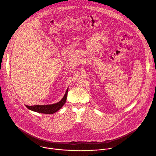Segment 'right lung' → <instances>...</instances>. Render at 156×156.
I'll return each instance as SVG.
<instances>
[{"instance_id": "1", "label": "right lung", "mask_w": 156, "mask_h": 156, "mask_svg": "<svg viewBox=\"0 0 156 156\" xmlns=\"http://www.w3.org/2000/svg\"><path fill=\"white\" fill-rule=\"evenodd\" d=\"M68 91V88L66 90V91L62 100L56 103L51 104V105H34V106H27L25 105L26 107L33 111L44 113V114H53V113L58 111L60 109L62 106L65 104L66 101V97Z\"/></svg>"}]
</instances>
